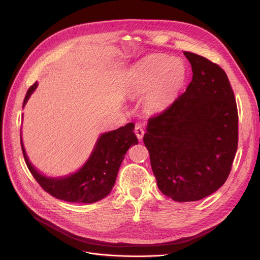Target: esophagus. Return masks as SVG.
I'll return each mask as SVG.
<instances>
[{
	"label": "esophagus",
	"mask_w": 260,
	"mask_h": 260,
	"mask_svg": "<svg viewBox=\"0 0 260 260\" xmlns=\"http://www.w3.org/2000/svg\"><path fill=\"white\" fill-rule=\"evenodd\" d=\"M135 133H136V136L138 137L139 140H142V138L144 136V130H143L142 127H141V125H136Z\"/></svg>",
	"instance_id": "1"
}]
</instances>
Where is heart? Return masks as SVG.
<instances>
[{"instance_id":"heart-1","label":"heart","mask_w":260,"mask_h":260,"mask_svg":"<svg viewBox=\"0 0 260 260\" xmlns=\"http://www.w3.org/2000/svg\"><path fill=\"white\" fill-rule=\"evenodd\" d=\"M186 78L187 68L182 59L154 56L133 67L129 84L136 94L147 91L145 107L148 111L158 112L175 101Z\"/></svg>"}]
</instances>
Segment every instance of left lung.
<instances>
[{
	"instance_id": "1",
	"label": "left lung",
	"mask_w": 260,
	"mask_h": 260,
	"mask_svg": "<svg viewBox=\"0 0 260 260\" xmlns=\"http://www.w3.org/2000/svg\"><path fill=\"white\" fill-rule=\"evenodd\" d=\"M192 66L184 93L148 119L143 142L157 185L176 202L200 201L229 177L239 142V116L224 70L183 52Z\"/></svg>"
}]
</instances>
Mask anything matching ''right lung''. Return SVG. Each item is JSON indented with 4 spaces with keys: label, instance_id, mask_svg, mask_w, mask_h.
<instances>
[{
    "label": "right lung",
    "instance_id": "obj_1",
    "mask_svg": "<svg viewBox=\"0 0 260 260\" xmlns=\"http://www.w3.org/2000/svg\"><path fill=\"white\" fill-rule=\"evenodd\" d=\"M37 85L36 82L30 86L23 105ZM133 130L135 124L129 122L124 127L103 133L83 167L64 178H48L38 172L30 164L21 140L20 143L28 169L45 192L61 201L89 204L104 199L112 191L125 153L130 146L138 144Z\"/></svg>",
    "mask_w": 260,
    "mask_h": 260
}]
</instances>
